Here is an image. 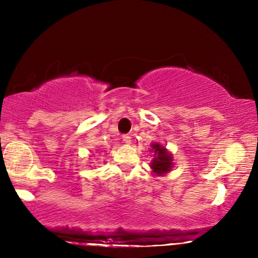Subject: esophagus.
<instances>
[{
    "label": "esophagus",
    "mask_w": 258,
    "mask_h": 258,
    "mask_svg": "<svg viewBox=\"0 0 258 258\" xmlns=\"http://www.w3.org/2000/svg\"><path fill=\"white\" fill-rule=\"evenodd\" d=\"M122 140H123L124 144H127V145L131 144V141H132V140H131V136H130V135H124V136L122 137Z\"/></svg>",
    "instance_id": "esophagus-1"
}]
</instances>
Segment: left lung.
Masks as SVG:
<instances>
[{
  "instance_id": "obj_1",
  "label": "left lung",
  "mask_w": 258,
  "mask_h": 258,
  "mask_svg": "<svg viewBox=\"0 0 258 258\" xmlns=\"http://www.w3.org/2000/svg\"><path fill=\"white\" fill-rule=\"evenodd\" d=\"M151 147L148 148L151 153V160L150 167L152 170L153 175L156 176H165L168 172H171L175 166L173 163V156L167 148L165 147L160 142H152L150 145Z\"/></svg>"
}]
</instances>
